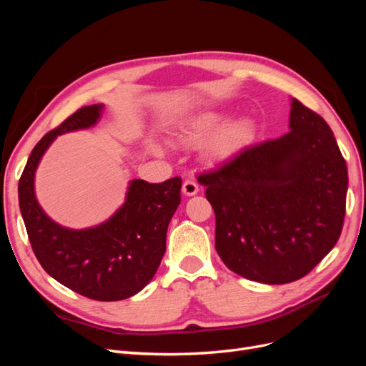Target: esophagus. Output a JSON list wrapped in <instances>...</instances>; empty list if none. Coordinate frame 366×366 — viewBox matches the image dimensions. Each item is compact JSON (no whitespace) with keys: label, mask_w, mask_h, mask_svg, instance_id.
I'll use <instances>...</instances> for the list:
<instances>
[{"label":"esophagus","mask_w":366,"mask_h":366,"mask_svg":"<svg viewBox=\"0 0 366 366\" xmlns=\"http://www.w3.org/2000/svg\"><path fill=\"white\" fill-rule=\"evenodd\" d=\"M183 194L184 195H195L198 191H200V187H198V184L194 182V180H184L183 183Z\"/></svg>","instance_id":"obj_1"}]
</instances>
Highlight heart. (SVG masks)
Returning a JSON list of instances; mask_svg holds the SVG:
<instances>
[{
    "mask_svg": "<svg viewBox=\"0 0 366 366\" xmlns=\"http://www.w3.org/2000/svg\"><path fill=\"white\" fill-rule=\"evenodd\" d=\"M223 120L224 116L217 112H207L195 116L183 131L182 142L189 143V145L203 142L217 127L223 124ZM253 124L249 119L229 122V124L219 128L215 133L213 132L214 134H212L213 136L206 142V157L217 162L234 157L237 152H239L250 142L253 137Z\"/></svg>",
    "mask_w": 366,
    "mask_h": 366,
    "instance_id": "heart-1",
    "label": "heart"
}]
</instances>
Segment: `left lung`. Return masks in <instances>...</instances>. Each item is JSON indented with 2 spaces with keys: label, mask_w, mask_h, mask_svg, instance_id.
<instances>
[{
  "label": "left lung",
  "mask_w": 366,
  "mask_h": 366,
  "mask_svg": "<svg viewBox=\"0 0 366 366\" xmlns=\"http://www.w3.org/2000/svg\"><path fill=\"white\" fill-rule=\"evenodd\" d=\"M290 129L197 177L227 267L262 284L301 280L337 242L348 171L327 122L297 99Z\"/></svg>",
  "instance_id": "left-lung-1"
}]
</instances>
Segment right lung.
I'll use <instances>...</instances> for the list:
<instances>
[{
  "label": "right lung",
  "mask_w": 366,
  "mask_h": 366,
  "mask_svg": "<svg viewBox=\"0 0 366 366\" xmlns=\"http://www.w3.org/2000/svg\"><path fill=\"white\" fill-rule=\"evenodd\" d=\"M101 109L102 105L79 108L36 143L21 174L18 198L42 269L70 290L108 302L139 293L156 274L166 250V230L182 202V179L132 180L125 204L96 227L73 230L51 221L33 189L38 163L56 136L93 127Z\"/></svg>",
  "instance_id": "right-lung-1"
}]
</instances>
